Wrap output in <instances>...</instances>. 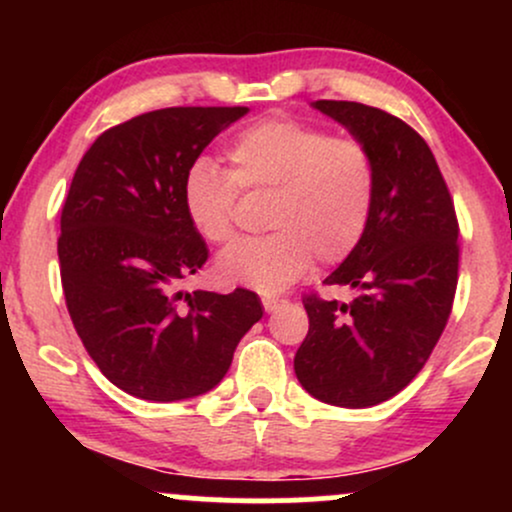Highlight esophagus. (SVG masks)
<instances>
[{
  "label": "esophagus",
  "mask_w": 512,
  "mask_h": 512,
  "mask_svg": "<svg viewBox=\"0 0 512 512\" xmlns=\"http://www.w3.org/2000/svg\"><path fill=\"white\" fill-rule=\"evenodd\" d=\"M284 303H286L284 298H279V296H262V305H264V310H267V313H274V310L281 308Z\"/></svg>",
  "instance_id": "obj_1"
}]
</instances>
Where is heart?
Masks as SVG:
<instances>
[{
    "label": "heart",
    "instance_id": "obj_1",
    "mask_svg": "<svg viewBox=\"0 0 512 512\" xmlns=\"http://www.w3.org/2000/svg\"><path fill=\"white\" fill-rule=\"evenodd\" d=\"M226 158L228 170L202 156L182 173L192 228L209 243H228L243 190L269 195L264 223L272 233L223 250L221 281L272 296L301 279L313 257L337 264L358 248L378 192V163L361 139L272 117L240 129Z\"/></svg>",
    "mask_w": 512,
    "mask_h": 512
}]
</instances>
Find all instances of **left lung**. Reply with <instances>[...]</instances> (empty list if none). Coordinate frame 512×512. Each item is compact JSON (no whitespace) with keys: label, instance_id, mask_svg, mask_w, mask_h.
<instances>
[{"label":"left lung","instance_id":"obj_1","mask_svg":"<svg viewBox=\"0 0 512 512\" xmlns=\"http://www.w3.org/2000/svg\"><path fill=\"white\" fill-rule=\"evenodd\" d=\"M313 108L373 151L378 192L358 248L325 279L354 289L356 298H303L310 330L293 368L320 402L373 407L419 375L448 325L460 226L436 158L407 122L351 101H315Z\"/></svg>","mask_w":512,"mask_h":512}]
</instances>
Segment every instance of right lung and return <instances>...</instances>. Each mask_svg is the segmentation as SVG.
Returning <instances> with one entry per match:
<instances>
[{
  "mask_svg": "<svg viewBox=\"0 0 512 512\" xmlns=\"http://www.w3.org/2000/svg\"><path fill=\"white\" fill-rule=\"evenodd\" d=\"M248 108H163L105 129L76 168L57 240L64 301L110 383L151 402L204 395L262 317L257 293L178 286L209 250L182 207V173Z\"/></svg>",
  "mask_w": 512,
  "mask_h": 512,
  "instance_id": "add662e5",
  "label": "right lung"
}]
</instances>
